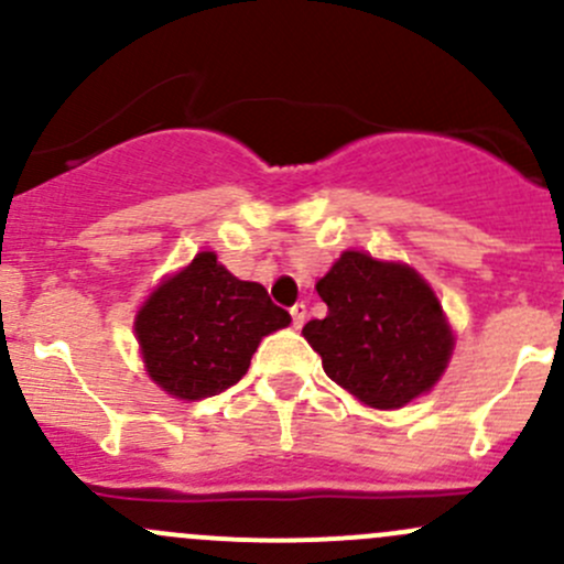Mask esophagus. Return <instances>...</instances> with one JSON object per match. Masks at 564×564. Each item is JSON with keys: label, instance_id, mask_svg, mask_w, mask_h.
<instances>
[{"label": "esophagus", "instance_id": "obj_1", "mask_svg": "<svg viewBox=\"0 0 564 564\" xmlns=\"http://www.w3.org/2000/svg\"><path fill=\"white\" fill-rule=\"evenodd\" d=\"M305 316H308V311H305V303H297V305H292V322H294V327H303L305 324Z\"/></svg>", "mask_w": 564, "mask_h": 564}]
</instances>
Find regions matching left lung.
Instances as JSON below:
<instances>
[{
	"label": "left lung",
	"mask_w": 564,
	"mask_h": 564,
	"mask_svg": "<svg viewBox=\"0 0 564 564\" xmlns=\"http://www.w3.org/2000/svg\"><path fill=\"white\" fill-rule=\"evenodd\" d=\"M327 316L311 318L305 340L324 373L373 409H401L445 373L453 329L434 289L401 261L344 250L316 283Z\"/></svg>",
	"instance_id": "8db88e82"
}]
</instances>
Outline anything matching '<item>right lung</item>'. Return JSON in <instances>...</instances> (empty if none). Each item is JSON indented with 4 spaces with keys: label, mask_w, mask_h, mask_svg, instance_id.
Returning a JSON list of instances; mask_svg holds the SVG:
<instances>
[{
    "label": "right lung",
    "mask_w": 564,
    "mask_h": 564,
    "mask_svg": "<svg viewBox=\"0 0 564 564\" xmlns=\"http://www.w3.org/2000/svg\"><path fill=\"white\" fill-rule=\"evenodd\" d=\"M289 322L261 283L240 281L202 250L150 294L133 327L152 382L180 401H202L240 382L261 338Z\"/></svg>",
    "instance_id": "1"
}]
</instances>
